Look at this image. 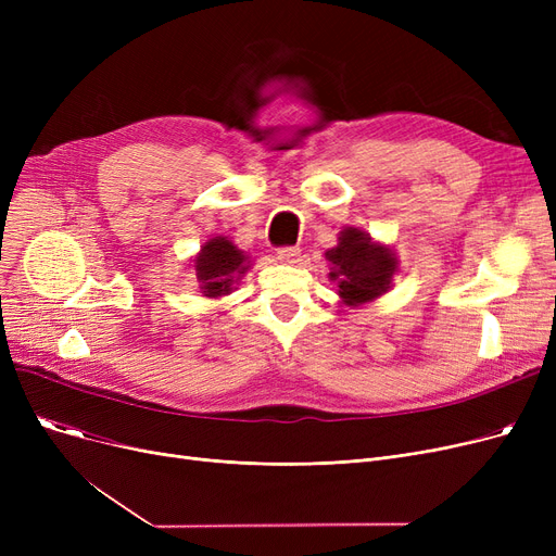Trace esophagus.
<instances>
[{
	"mask_svg": "<svg viewBox=\"0 0 556 556\" xmlns=\"http://www.w3.org/2000/svg\"><path fill=\"white\" fill-rule=\"evenodd\" d=\"M300 254H302L300 248H279V250H277V258H279L281 263H298V261H300Z\"/></svg>",
	"mask_w": 556,
	"mask_h": 556,
	"instance_id": "34e87169",
	"label": "esophagus"
}]
</instances>
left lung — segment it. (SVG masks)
Wrapping results in <instances>:
<instances>
[{
    "mask_svg": "<svg viewBox=\"0 0 556 556\" xmlns=\"http://www.w3.org/2000/svg\"><path fill=\"white\" fill-rule=\"evenodd\" d=\"M325 256L331 266L329 279L338 283L342 304L352 308L386 295L399 273L396 252L358 227H344L338 233V245Z\"/></svg>",
    "mask_w": 556,
    "mask_h": 556,
    "instance_id": "left-lung-1",
    "label": "left lung"
}]
</instances>
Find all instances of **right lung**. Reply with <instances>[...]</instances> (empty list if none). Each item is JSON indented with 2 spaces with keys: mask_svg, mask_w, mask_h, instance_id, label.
Returning a JSON list of instances; mask_svg holds the SVG:
<instances>
[{
  "mask_svg": "<svg viewBox=\"0 0 556 556\" xmlns=\"http://www.w3.org/2000/svg\"><path fill=\"white\" fill-rule=\"evenodd\" d=\"M189 266L193 268L202 298L218 300L229 295L233 283H239L250 270V256L239 245H233L229 237L218 233L200 248Z\"/></svg>",
  "mask_w": 556,
  "mask_h": 556,
  "instance_id": "obj_1",
  "label": "right lung"
}]
</instances>
